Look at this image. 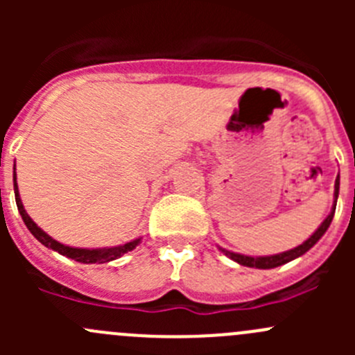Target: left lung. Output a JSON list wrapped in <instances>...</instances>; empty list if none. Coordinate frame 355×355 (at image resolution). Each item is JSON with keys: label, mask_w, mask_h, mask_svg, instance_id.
<instances>
[{"label": "left lung", "mask_w": 355, "mask_h": 355, "mask_svg": "<svg viewBox=\"0 0 355 355\" xmlns=\"http://www.w3.org/2000/svg\"><path fill=\"white\" fill-rule=\"evenodd\" d=\"M338 191H340V173H338V177H336V180H335V192H333V206H331L330 214L324 218L323 223H321L320 227L316 228V232H314V234L311 235L307 241H304L302 244L293 247V249L285 250V252H280V254H271V256H245V254L232 252V250L223 249V247H218V249H220L221 252L225 254V256L230 257L232 261H235V263L242 264V266H247V268H257V270H271V268H277V266H282V264H287V263H290V261L297 259V257H300L302 254H306L307 250L311 249V247L316 244V242L320 241V239L323 237L324 234H327L328 227H330V223L333 220V214H335L336 199H338Z\"/></svg>", "instance_id": "left-lung-1"}]
</instances>
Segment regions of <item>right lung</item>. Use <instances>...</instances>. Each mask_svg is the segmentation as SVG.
<instances>
[{"instance_id":"right-lung-1","label":"right lung","mask_w":355,"mask_h":355,"mask_svg":"<svg viewBox=\"0 0 355 355\" xmlns=\"http://www.w3.org/2000/svg\"><path fill=\"white\" fill-rule=\"evenodd\" d=\"M13 191H15L17 207H19V213H20V216H22L25 227L28 228V232H31V234L34 235V237L37 239L42 245H46L48 249L56 250L58 254L70 257V259L77 261V263H84V264L110 263V261L118 259V257H121L123 254L130 252V250H134L135 247L141 244V241H142L141 237L135 239V241L127 242V244H123V245L99 247V249H84V247H70V245L62 244V242H58V241H55L53 237H49L44 230H41V228L34 223V220H32V218L27 214V211H25V207L22 204V199H20V194H19V185H17L15 171H13Z\"/></svg>"}]
</instances>
